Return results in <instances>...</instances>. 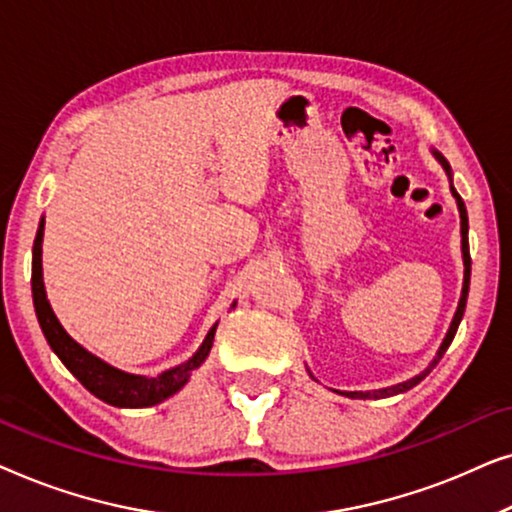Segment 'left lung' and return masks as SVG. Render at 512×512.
Returning <instances> with one entry per match:
<instances>
[{
    "mask_svg": "<svg viewBox=\"0 0 512 512\" xmlns=\"http://www.w3.org/2000/svg\"><path fill=\"white\" fill-rule=\"evenodd\" d=\"M438 156V153H436ZM438 160L440 163L445 165V170L450 172V167H447V163H445V158L443 156H438ZM452 193H454V198H457V205H459V214H461V251H464V289H461V298H459V307H457V312H454V319H452V326H450V331H447V335H445V340H443V345H440V349H438V356H436V361H433V366H436V363L443 359V354L447 352V347L452 345V340H454V335H457V328H459V321H461V317H464V310H466V298H468V282H471V254H468V216H466V207H464V200L459 198V193L454 191L452 188ZM431 366V368H433ZM429 368V370H431ZM429 370H424L422 375H417V377H412V380H408V382H403V384H396V387H389V389H380V391H366V394H363V391H349V398H363V401H366V398H387V396H396V394H403V391H408V389H412L415 387V384H419L426 377V373H429Z\"/></svg>",
    "mask_w": 512,
    "mask_h": 512,
    "instance_id": "1",
    "label": "left lung"
}]
</instances>
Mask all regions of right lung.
<instances>
[{
	"label": "right lung",
	"mask_w": 512,
	"mask_h": 512,
	"mask_svg": "<svg viewBox=\"0 0 512 512\" xmlns=\"http://www.w3.org/2000/svg\"><path fill=\"white\" fill-rule=\"evenodd\" d=\"M41 240H44V219L39 223L37 237H34L32 247L34 310H37L39 326L46 335L48 345H51L53 352L58 354V359L65 363L69 373H72L90 394H95L104 403L116 405V408H149V405H156L160 401H165V398H170L172 394H177V391L188 382L193 370L207 359L214 342L216 324L212 326V331L207 333L205 342H202L200 349L191 356V359L181 363L177 368L165 370V373H160L156 377L130 375L118 368H111L104 361L97 359V356L86 352L79 342L69 338V333L60 326L58 317H55L51 305H48L44 279H41Z\"/></svg>",
	"instance_id": "obj_1"
}]
</instances>
